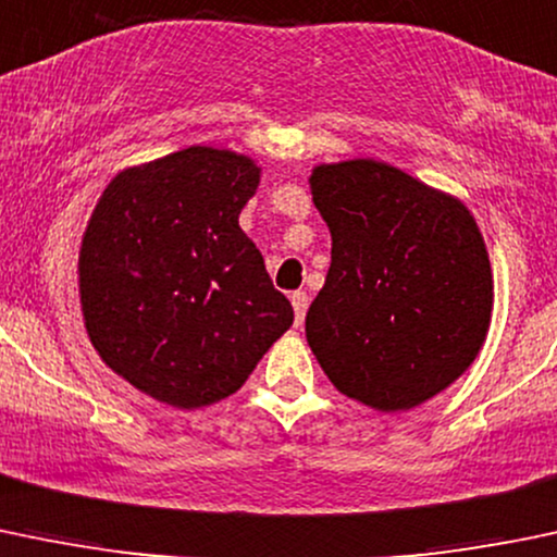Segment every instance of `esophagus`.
Listing matches in <instances>:
<instances>
[{"label": "esophagus", "mask_w": 557, "mask_h": 557, "mask_svg": "<svg viewBox=\"0 0 557 557\" xmlns=\"http://www.w3.org/2000/svg\"><path fill=\"white\" fill-rule=\"evenodd\" d=\"M292 308H295V319L297 324H302V319H306V311L308 306H311V297L306 295V292H292Z\"/></svg>", "instance_id": "1"}]
</instances>
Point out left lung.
<instances>
[{"instance_id": "obj_1", "label": "left lung", "mask_w": 557, "mask_h": 557, "mask_svg": "<svg viewBox=\"0 0 557 557\" xmlns=\"http://www.w3.org/2000/svg\"><path fill=\"white\" fill-rule=\"evenodd\" d=\"M311 195L332 236L306 337L332 386L403 412L467 372L491 326L493 273L472 211L416 176L357 158L321 163Z\"/></svg>"}]
</instances>
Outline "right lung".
<instances>
[{"instance_id":"1","label":"right lung","mask_w":557,"mask_h":557,"mask_svg":"<svg viewBox=\"0 0 557 557\" xmlns=\"http://www.w3.org/2000/svg\"><path fill=\"white\" fill-rule=\"evenodd\" d=\"M246 154L187 147L114 176L79 246V302L109 370L180 410L236 394L295 321L238 225Z\"/></svg>"}]
</instances>
